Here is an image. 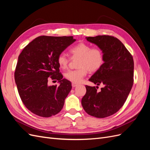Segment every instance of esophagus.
Returning a JSON list of instances; mask_svg holds the SVG:
<instances>
[{
  "mask_svg": "<svg viewBox=\"0 0 150 150\" xmlns=\"http://www.w3.org/2000/svg\"><path fill=\"white\" fill-rule=\"evenodd\" d=\"M78 85V84H77V83H72V88H75V87H76Z\"/></svg>",
  "mask_w": 150,
  "mask_h": 150,
  "instance_id": "obj_1",
  "label": "esophagus"
}]
</instances>
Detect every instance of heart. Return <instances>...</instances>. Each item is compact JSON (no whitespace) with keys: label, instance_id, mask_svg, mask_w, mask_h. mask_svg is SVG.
Masks as SVG:
<instances>
[{"label":"heart","instance_id":"heart-1","mask_svg":"<svg viewBox=\"0 0 150 150\" xmlns=\"http://www.w3.org/2000/svg\"><path fill=\"white\" fill-rule=\"evenodd\" d=\"M72 58H79L78 69L71 70L65 73V78L71 82L79 83L87 75L88 71L95 72L102 67L104 61V53L99 47H92L91 45L80 42L69 49ZM70 61L64 53H61L57 57L59 66L62 69L67 68Z\"/></svg>","mask_w":150,"mask_h":150}]
</instances>
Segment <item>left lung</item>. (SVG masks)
<instances>
[{"label":"left lung","instance_id":"left-lung-1","mask_svg":"<svg viewBox=\"0 0 150 150\" xmlns=\"http://www.w3.org/2000/svg\"><path fill=\"white\" fill-rule=\"evenodd\" d=\"M86 38L103 51L104 64L89 81L104 84V87L99 92L98 86L86 85V93L81 104L88 115L104 118L118 111L128 96L133 84V58L124 44L113 36Z\"/></svg>","mask_w":150,"mask_h":150}]
</instances>
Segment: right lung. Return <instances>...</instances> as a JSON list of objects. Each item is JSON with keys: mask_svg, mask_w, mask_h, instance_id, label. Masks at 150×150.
<instances>
[{"mask_svg": "<svg viewBox=\"0 0 150 150\" xmlns=\"http://www.w3.org/2000/svg\"><path fill=\"white\" fill-rule=\"evenodd\" d=\"M75 40L72 36H39L19 56L15 81L22 103L34 114L48 117L62 109L72 86L69 81L62 78L57 57ZM51 79L57 80L60 85L49 86Z\"/></svg>", "mask_w": 150, "mask_h": 150, "instance_id": "1", "label": "right lung"}]
</instances>
